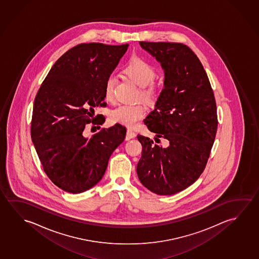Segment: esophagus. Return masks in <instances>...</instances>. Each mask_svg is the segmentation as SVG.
I'll return each mask as SVG.
<instances>
[{"label": "esophagus", "instance_id": "obj_1", "mask_svg": "<svg viewBox=\"0 0 259 259\" xmlns=\"http://www.w3.org/2000/svg\"><path fill=\"white\" fill-rule=\"evenodd\" d=\"M135 132H133L132 130H131V128H127V133H126V138H125V140H132V139H133V138H135Z\"/></svg>", "mask_w": 259, "mask_h": 259}]
</instances>
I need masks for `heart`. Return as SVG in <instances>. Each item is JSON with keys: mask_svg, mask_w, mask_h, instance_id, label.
I'll use <instances>...</instances> for the list:
<instances>
[{"mask_svg": "<svg viewBox=\"0 0 259 259\" xmlns=\"http://www.w3.org/2000/svg\"><path fill=\"white\" fill-rule=\"evenodd\" d=\"M124 73L140 87V95L148 101L156 97L157 87L154 83L156 69L150 62L143 58H135L127 63ZM115 79L112 74L106 78L104 84V95L108 101L114 98ZM146 114V108L140 103L137 104H119L112 109L110 119L114 123L122 124L128 127H135L140 119Z\"/></svg>", "mask_w": 259, "mask_h": 259, "instance_id": "heart-1", "label": "heart"}]
</instances>
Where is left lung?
Wrapping results in <instances>:
<instances>
[{
    "mask_svg": "<svg viewBox=\"0 0 259 259\" xmlns=\"http://www.w3.org/2000/svg\"><path fill=\"white\" fill-rule=\"evenodd\" d=\"M164 71V89L144 120L150 132L168 140L167 148L138 135L142 156L137 172L152 193L171 195L193 185L205 168L217 133V107L205 70L189 47L140 41Z\"/></svg>",
    "mask_w": 259,
    "mask_h": 259,
    "instance_id": "8db88e82",
    "label": "left lung"
}]
</instances>
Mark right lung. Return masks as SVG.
Masks as SVG:
<instances>
[{
  "instance_id": "obj_1",
  "label": "right lung",
  "mask_w": 259,
  "mask_h": 259,
  "mask_svg": "<svg viewBox=\"0 0 259 259\" xmlns=\"http://www.w3.org/2000/svg\"><path fill=\"white\" fill-rule=\"evenodd\" d=\"M128 44L82 43L54 64L37 91L30 134L46 175L68 193H82L103 178L112 152L123 142L126 128L117 123L84 138L85 125H102L95 115L103 100L106 78Z\"/></svg>"
}]
</instances>
